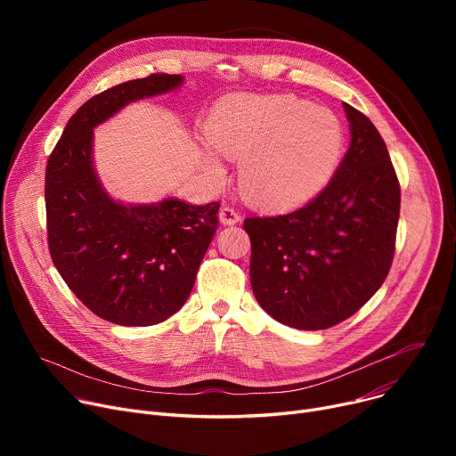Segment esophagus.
<instances>
[{
	"label": "esophagus",
	"instance_id": "34e87169",
	"mask_svg": "<svg viewBox=\"0 0 456 456\" xmlns=\"http://www.w3.org/2000/svg\"><path fill=\"white\" fill-rule=\"evenodd\" d=\"M220 222L224 225H236V224L242 222V214L238 212L234 207H224L220 210Z\"/></svg>",
	"mask_w": 456,
	"mask_h": 456
}]
</instances>
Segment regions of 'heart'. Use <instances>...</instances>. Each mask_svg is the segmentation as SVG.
I'll list each match as a JSON object with an SVG mask.
<instances>
[{"mask_svg":"<svg viewBox=\"0 0 456 456\" xmlns=\"http://www.w3.org/2000/svg\"><path fill=\"white\" fill-rule=\"evenodd\" d=\"M205 133L220 155L242 160L246 196L266 207H290L316 194L344 143L337 116L294 95H231L212 109ZM208 170L224 177L214 157Z\"/></svg>","mask_w":456,"mask_h":456,"instance_id":"b5f03b06","label":"heart"}]
</instances>
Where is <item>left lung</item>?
<instances>
[{
  "mask_svg": "<svg viewBox=\"0 0 456 456\" xmlns=\"http://www.w3.org/2000/svg\"><path fill=\"white\" fill-rule=\"evenodd\" d=\"M351 143L329 184L305 207L246 218L258 305L303 330L337 325L385 282L395 251L401 190L387 143L344 103Z\"/></svg>",
  "mask_w": 456,
  "mask_h": 456,
  "instance_id": "8db88e82",
  "label": "left lung"
}]
</instances>
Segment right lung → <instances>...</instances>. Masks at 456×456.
Returning <instances> with one entry per match:
<instances>
[{
    "label": "right lung",
    "instance_id": "1",
    "mask_svg": "<svg viewBox=\"0 0 456 456\" xmlns=\"http://www.w3.org/2000/svg\"><path fill=\"white\" fill-rule=\"evenodd\" d=\"M183 76L153 74L90 98L69 118L45 166L47 246L55 268L95 316L148 327L186 303L218 227V203L114 201L92 162L94 127L126 105L172 92Z\"/></svg>",
    "mask_w": 456,
    "mask_h": 456
}]
</instances>
